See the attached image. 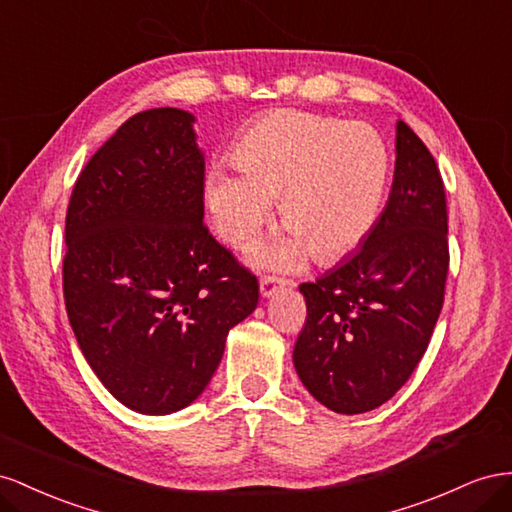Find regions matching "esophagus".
<instances>
[{
  "mask_svg": "<svg viewBox=\"0 0 512 512\" xmlns=\"http://www.w3.org/2000/svg\"><path fill=\"white\" fill-rule=\"evenodd\" d=\"M285 287L283 279H276V276H264V279L259 281V291H261V298H270L274 296L276 291Z\"/></svg>",
  "mask_w": 512,
  "mask_h": 512,
  "instance_id": "34e87169",
  "label": "esophagus"
}]
</instances>
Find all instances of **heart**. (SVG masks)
<instances>
[{
  "instance_id": "b5f03b06",
  "label": "heart",
  "mask_w": 512,
  "mask_h": 512,
  "mask_svg": "<svg viewBox=\"0 0 512 512\" xmlns=\"http://www.w3.org/2000/svg\"><path fill=\"white\" fill-rule=\"evenodd\" d=\"M231 165L210 169L203 201L218 238L253 242L272 201L287 233L257 253L266 268L294 270L311 255L330 264L369 236L386 193L390 158L377 130L317 113L274 111L238 137Z\"/></svg>"
}]
</instances>
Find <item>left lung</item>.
<instances>
[{
  "mask_svg": "<svg viewBox=\"0 0 512 512\" xmlns=\"http://www.w3.org/2000/svg\"><path fill=\"white\" fill-rule=\"evenodd\" d=\"M384 212L337 268L302 283L306 324L294 347L304 388L337 414H364L394 397L425 356L444 302L448 216L427 145L397 122Z\"/></svg>",
  "mask_w": 512,
  "mask_h": 512,
  "instance_id": "left-lung-1",
  "label": "left lung"
}]
</instances>
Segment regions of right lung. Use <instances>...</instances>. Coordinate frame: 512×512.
<instances>
[{
	"instance_id": "obj_1",
	"label": "right lung",
	"mask_w": 512,
	"mask_h": 512,
	"mask_svg": "<svg viewBox=\"0 0 512 512\" xmlns=\"http://www.w3.org/2000/svg\"><path fill=\"white\" fill-rule=\"evenodd\" d=\"M195 115L160 107L90 158L66 214L64 300L96 377L128 410L191 405L259 285L203 225Z\"/></svg>"
}]
</instances>
